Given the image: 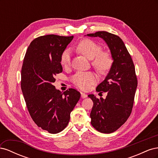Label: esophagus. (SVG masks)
I'll list each match as a JSON object with an SVG mask.
<instances>
[{"label": "esophagus", "mask_w": 158, "mask_h": 158, "mask_svg": "<svg viewBox=\"0 0 158 158\" xmlns=\"http://www.w3.org/2000/svg\"><path fill=\"white\" fill-rule=\"evenodd\" d=\"M81 97H82V98L84 99V98H86L88 97V95L87 94H85L84 92H81Z\"/></svg>", "instance_id": "1"}]
</instances>
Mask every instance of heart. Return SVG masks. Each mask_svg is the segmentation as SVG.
I'll return each mask as SVG.
<instances>
[{
    "instance_id": "obj_1",
    "label": "heart",
    "mask_w": 158,
    "mask_h": 158,
    "mask_svg": "<svg viewBox=\"0 0 158 158\" xmlns=\"http://www.w3.org/2000/svg\"><path fill=\"white\" fill-rule=\"evenodd\" d=\"M77 50L89 60H92V64L100 73H106L111 69L113 60L108 52H102V47L97 43L90 40L81 41ZM70 63V52L65 50L60 57V63L68 66ZM97 81V77L93 73H77L72 78V82L81 89H88L90 85Z\"/></svg>"
}]
</instances>
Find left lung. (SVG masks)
Masks as SVG:
<instances>
[{"instance_id":"left-lung-1","label":"left lung","mask_w":158,"mask_h":158,"mask_svg":"<svg viewBox=\"0 0 158 158\" xmlns=\"http://www.w3.org/2000/svg\"><path fill=\"white\" fill-rule=\"evenodd\" d=\"M87 36L102 38L113 60L106 78L96 88L99 93L107 92L106 98L88 95L94 102L90 113L92 125L100 132L111 133L120 128L131 113L138 83L135 65L118 36L107 31L89 33Z\"/></svg>"}]
</instances>
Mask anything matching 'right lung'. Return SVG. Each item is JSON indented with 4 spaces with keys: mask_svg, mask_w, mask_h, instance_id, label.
Listing matches in <instances>:
<instances>
[{
    "mask_svg": "<svg viewBox=\"0 0 158 158\" xmlns=\"http://www.w3.org/2000/svg\"><path fill=\"white\" fill-rule=\"evenodd\" d=\"M73 36H40L33 40L26 52L21 71V88L33 121L51 134L68 125L70 113L80 98L73 88L64 93L52 85L63 72L60 57Z\"/></svg>",
    "mask_w": 158,
    "mask_h": 158,
    "instance_id": "right-lung-1",
    "label": "right lung"
}]
</instances>
